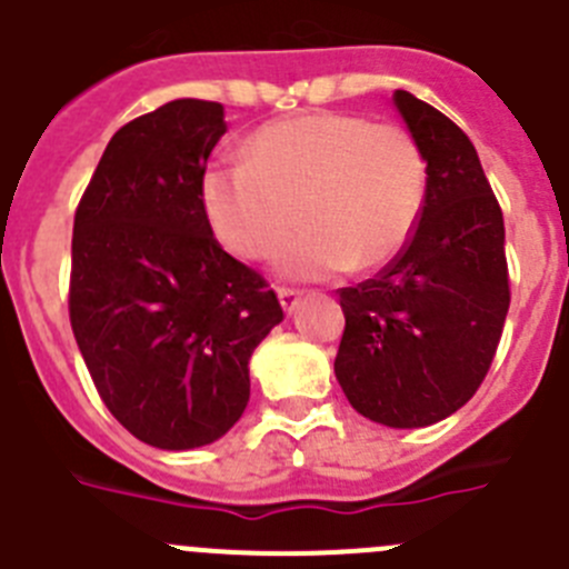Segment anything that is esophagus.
Returning <instances> with one entry per match:
<instances>
[{
  "instance_id": "34e87169",
  "label": "esophagus",
  "mask_w": 569,
  "mask_h": 569,
  "mask_svg": "<svg viewBox=\"0 0 569 569\" xmlns=\"http://www.w3.org/2000/svg\"><path fill=\"white\" fill-rule=\"evenodd\" d=\"M280 306H283L286 315H295V309L300 306V291L297 289H280Z\"/></svg>"
}]
</instances>
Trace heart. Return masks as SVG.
I'll return each mask as SVG.
<instances>
[{
  "mask_svg": "<svg viewBox=\"0 0 569 569\" xmlns=\"http://www.w3.org/2000/svg\"><path fill=\"white\" fill-rule=\"evenodd\" d=\"M422 196L411 132L348 112L272 121L247 141V161L212 163L201 178L209 227L238 258H269L303 223L280 254V272L303 280L391 260L417 227Z\"/></svg>",
  "mask_w": 569,
  "mask_h": 569,
  "instance_id": "heart-1",
  "label": "heart"
}]
</instances>
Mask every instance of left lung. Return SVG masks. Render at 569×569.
Here are the masks:
<instances>
[{
	"label": "left lung",
	"mask_w": 569,
	"mask_h": 569,
	"mask_svg": "<svg viewBox=\"0 0 569 569\" xmlns=\"http://www.w3.org/2000/svg\"><path fill=\"white\" fill-rule=\"evenodd\" d=\"M425 158L411 238L377 278L340 289L337 382L388 428L450 417L482 386L510 306L505 218L470 138L437 107L393 93Z\"/></svg>",
	"instance_id": "obj_1"
}]
</instances>
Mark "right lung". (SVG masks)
Returning <instances> with one entry per match:
<instances>
[{
	"mask_svg": "<svg viewBox=\"0 0 569 569\" xmlns=\"http://www.w3.org/2000/svg\"><path fill=\"white\" fill-rule=\"evenodd\" d=\"M223 104L176 99L110 138L73 221L70 326L110 413L189 450L247 411L249 360L278 295L214 240L201 201Z\"/></svg>",
	"mask_w": 569,
	"mask_h": 569,
	"instance_id": "add662e5",
	"label": "right lung"
}]
</instances>
